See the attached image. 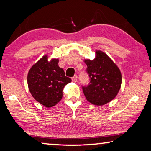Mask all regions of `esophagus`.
<instances>
[{"mask_svg":"<svg viewBox=\"0 0 151 151\" xmlns=\"http://www.w3.org/2000/svg\"><path fill=\"white\" fill-rule=\"evenodd\" d=\"M72 81H73V82L74 83H76L77 81V76H76V75H75L73 78H72Z\"/></svg>","mask_w":151,"mask_h":151,"instance_id":"obj_1","label":"esophagus"}]
</instances>
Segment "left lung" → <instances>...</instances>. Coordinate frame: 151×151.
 I'll use <instances>...</instances> for the list:
<instances>
[{
  "label": "left lung",
  "instance_id": "obj_1",
  "mask_svg": "<svg viewBox=\"0 0 151 151\" xmlns=\"http://www.w3.org/2000/svg\"><path fill=\"white\" fill-rule=\"evenodd\" d=\"M93 60L85 59L90 80L83 87L87 100L96 106H103L112 101L121 88L122 76L120 69L104 51L96 49Z\"/></svg>",
  "mask_w": 151,
  "mask_h": 151
}]
</instances>
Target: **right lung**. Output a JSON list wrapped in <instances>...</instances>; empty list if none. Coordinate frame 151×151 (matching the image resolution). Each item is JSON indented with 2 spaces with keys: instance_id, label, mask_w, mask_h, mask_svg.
I'll return each instance as SVG.
<instances>
[{
  "instance_id": "right-lung-1",
  "label": "right lung",
  "mask_w": 151,
  "mask_h": 151,
  "mask_svg": "<svg viewBox=\"0 0 151 151\" xmlns=\"http://www.w3.org/2000/svg\"><path fill=\"white\" fill-rule=\"evenodd\" d=\"M58 62L59 59L49 60L48 55H45L32 65L27 76L31 95L47 108L54 106L62 100L63 89L72 81Z\"/></svg>"
}]
</instances>
